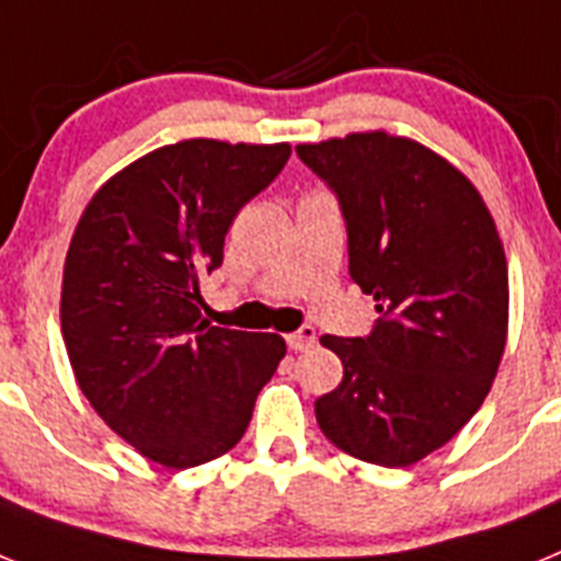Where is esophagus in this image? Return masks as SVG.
<instances>
[{"mask_svg":"<svg viewBox=\"0 0 561 561\" xmlns=\"http://www.w3.org/2000/svg\"><path fill=\"white\" fill-rule=\"evenodd\" d=\"M317 342V331L311 329V325H304V329L291 331V334H286V345H289L291 351H306L311 348Z\"/></svg>","mask_w":561,"mask_h":561,"instance_id":"obj_1","label":"esophagus"}]
</instances>
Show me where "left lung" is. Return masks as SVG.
I'll return each mask as SVG.
<instances>
[{"label":"left lung","instance_id":"8db88e82","mask_svg":"<svg viewBox=\"0 0 561 561\" xmlns=\"http://www.w3.org/2000/svg\"><path fill=\"white\" fill-rule=\"evenodd\" d=\"M336 193L348 272L374 295L368 336H331L340 388L314 401L342 453L413 466L444 447L492 390L508 334V266L478 187L444 157L388 131L304 142Z\"/></svg>","mask_w":561,"mask_h":561}]
</instances>
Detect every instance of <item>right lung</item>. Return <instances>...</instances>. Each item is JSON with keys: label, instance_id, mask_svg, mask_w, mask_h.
Masks as SVG:
<instances>
[{"label": "right lung", "instance_id": "1", "mask_svg": "<svg viewBox=\"0 0 561 561\" xmlns=\"http://www.w3.org/2000/svg\"><path fill=\"white\" fill-rule=\"evenodd\" d=\"M289 142L182 140L114 173L69 241L61 334L78 388L114 433L168 469L236 447L284 336L210 325L202 277Z\"/></svg>", "mask_w": 561, "mask_h": 561}]
</instances>
